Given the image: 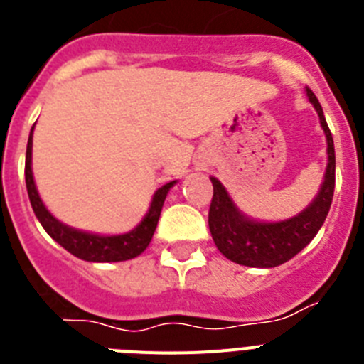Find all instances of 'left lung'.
Listing matches in <instances>:
<instances>
[{"instance_id": "left-lung-1", "label": "left lung", "mask_w": 364, "mask_h": 364, "mask_svg": "<svg viewBox=\"0 0 364 364\" xmlns=\"http://www.w3.org/2000/svg\"><path fill=\"white\" fill-rule=\"evenodd\" d=\"M306 96L319 114L321 127L326 136L328 164L319 193L301 213L277 222L255 220L244 215L220 180L211 176L213 200L208 218L211 237L218 252L237 264L250 268H275L284 264L311 242L326 220L336 188V149L319 100L310 89H306Z\"/></svg>"}]
</instances>
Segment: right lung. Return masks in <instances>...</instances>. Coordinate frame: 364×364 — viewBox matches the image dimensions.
<instances>
[{"label":"right lung","instance_id":"obj_1","mask_svg":"<svg viewBox=\"0 0 364 364\" xmlns=\"http://www.w3.org/2000/svg\"><path fill=\"white\" fill-rule=\"evenodd\" d=\"M32 133H34V125H32L27 142L25 182H27V193L32 210H34V215H36L41 226H43V230L60 246L65 247L67 252L73 253L78 259L87 260V262H122V260H129L140 255L149 246L151 239H153L164 200H166L169 189L176 184V180L167 182V184H164L162 188L154 191L146 217L140 220L136 228H133L127 233L98 235L76 230V228L67 226V224L58 220L56 217H53V213L45 208L43 200L40 198V193H38L36 184H34V176H32Z\"/></svg>","mask_w":364,"mask_h":364}]
</instances>
